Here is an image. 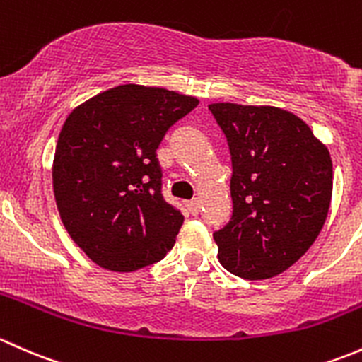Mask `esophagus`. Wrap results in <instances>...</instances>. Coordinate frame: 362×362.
Instances as JSON below:
<instances>
[{
    "label": "esophagus",
    "instance_id": "esophagus-1",
    "mask_svg": "<svg viewBox=\"0 0 362 362\" xmlns=\"http://www.w3.org/2000/svg\"><path fill=\"white\" fill-rule=\"evenodd\" d=\"M186 207H188L189 214L197 216V214H199V212H200V200H199V199H195V200H189V202L186 204Z\"/></svg>",
    "mask_w": 362,
    "mask_h": 362
}]
</instances>
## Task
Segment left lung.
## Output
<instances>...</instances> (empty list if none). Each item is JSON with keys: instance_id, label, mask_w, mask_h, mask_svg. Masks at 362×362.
I'll return each instance as SVG.
<instances>
[{"instance_id": "obj_1", "label": "left lung", "mask_w": 362, "mask_h": 362, "mask_svg": "<svg viewBox=\"0 0 362 362\" xmlns=\"http://www.w3.org/2000/svg\"><path fill=\"white\" fill-rule=\"evenodd\" d=\"M232 155L233 212L214 232L219 262L262 281L288 270L322 230L333 193V163L310 127L274 106L209 104Z\"/></svg>"}]
</instances>
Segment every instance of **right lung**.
Listing matches in <instances>:
<instances>
[{
  "label": "right lung",
  "instance_id": "1",
  "mask_svg": "<svg viewBox=\"0 0 362 362\" xmlns=\"http://www.w3.org/2000/svg\"><path fill=\"white\" fill-rule=\"evenodd\" d=\"M199 99L143 85L100 92L71 111L52 180L59 214L99 267L134 272L173 249L185 221L162 197L156 150Z\"/></svg>",
  "mask_w": 362,
  "mask_h": 362
}]
</instances>
